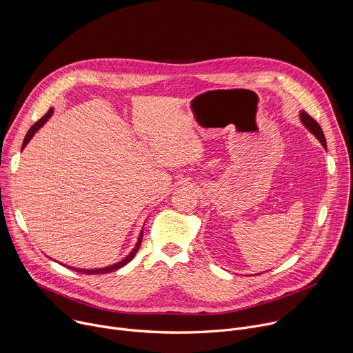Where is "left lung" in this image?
Wrapping results in <instances>:
<instances>
[{"mask_svg":"<svg viewBox=\"0 0 353 353\" xmlns=\"http://www.w3.org/2000/svg\"><path fill=\"white\" fill-rule=\"evenodd\" d=\"M299 117H300L301 124H303L320 141V143L327 149V142H325V137H324V132H323L321 127L306 112H300Z\"/></svg>","mask_w":353,"mask_h":353,"instance_id":"left-lung-1","label":"left lung"}]
</instances>
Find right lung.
<instances>
[{
  "label": "right lung",
  "mask_w": 353,
  "mask_h": 353,
  "mask_svg": "<svg viewBox=\"0 0 353 353\" xmlns=\"http://www.w3.org/2000/svg\"><path fill=\"white\" fill-rule=\"evenodd\" d=\"M53 113H54V109L52 108L50 109L37 123H34L32 127H30V130L28 131V134L25 135V139H23V143H22V149L29 143V141L34 137V134L48 121V119L53 116ZM142 230H141V233H139V236H138V240H137V243H135V245H134V248L130 251V254L128 256H125L121 261H119V263H114V264H112V265H108V267H103V268H90V270H85V268H75V267H70V265H65V264H63L64 267H67V268H70V270H74V271H77V272H82V274H88V275H99V274H109V272H114V271H117V270H120V268H123L124 265H127L134 257H135V254H137V251L139 250V247H141V241H142Z\"/></svg>",
  "instance_id": "obj_1"
}]
</instances>
